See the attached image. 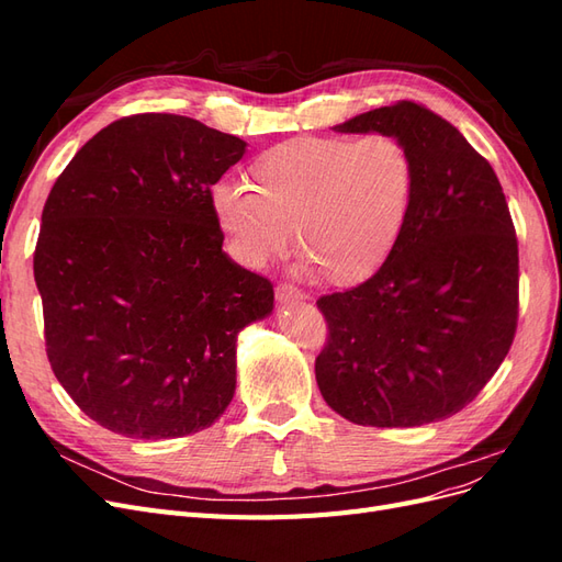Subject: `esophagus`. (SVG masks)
I'll return each mask as SVG.
<instances>
[{"mask_svg": "<svg viewBox=\"0 0 562 562\" xmlns=\"http://www.w3.org/2000/svg\"><path fill=\"white\" fill-rule=\"evenodd\" d=\"M277 300L279 302H300V300H304V293L291 283H279L277 285Z\"/></svg>", "mask_w": 562, "mask_h": 562, "instance_id": "esophagus-1", "label": "esophagus"}]
</instances>
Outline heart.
Masks as SVG:
<instances>
[{
	"label": "heart",
	"instance_id": "heart-1",
	"mask_svg": "<svg viewBox=\"0 0 562 562\" xmlns=\"http://www.w3.org/2000/svg\"><path fill=\"white\" fill-rule=\"evenodd\" d=\"M415 196L417 164L398 135H302L255 157L246 184L220 182L213 213L244 265L277 258L293 229L316 279L353 285L394 255Z\"/></svg>",
	"mask_w": 562,
	"mask_h": 562
}]
</instances>
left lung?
Returning a JSON list of instances; mask_svg holds the SVG:
<instances>
[{
  "instance_id": "obj_1",
  "label": "left lung",
  "mask_w": 562,
  "mask_h": 562,
  "mask_svg": "<svg viewBox=\"0 0 562 562\" xmlns=\"http://www.w3.org/2000/svg\"><path fill=\"white\" fill-rule=\"evenodd\" d=\"M339 133H394L417 164L411 225L386 265L316 300L328 323L316 382L361 427H422L467 407L518 326V239L485 157L413 100L363 112Z\"/></svg>"
}]
</instances>
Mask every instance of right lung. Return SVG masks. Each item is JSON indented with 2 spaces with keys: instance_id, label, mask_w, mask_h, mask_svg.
<instances>
[{
  "instance_id": "obj_1",
  "label": "right lung",
  "mask_w": 562,
  "mask_h": 562,
  "mask_svg": "<svg viewBox=\"0 0 562 562\" xmlns=\"http://www.w3.org/2000/svg\"><path fill=\"white\" fill-rule=\"evenodd\" d=\"M236 135L180 114L116 119L50 190L35 248L50 370L100 427L180 438L225 413L236 335L274 285L223 250L211 187Z\"/></svg>"
}]
</instances>
